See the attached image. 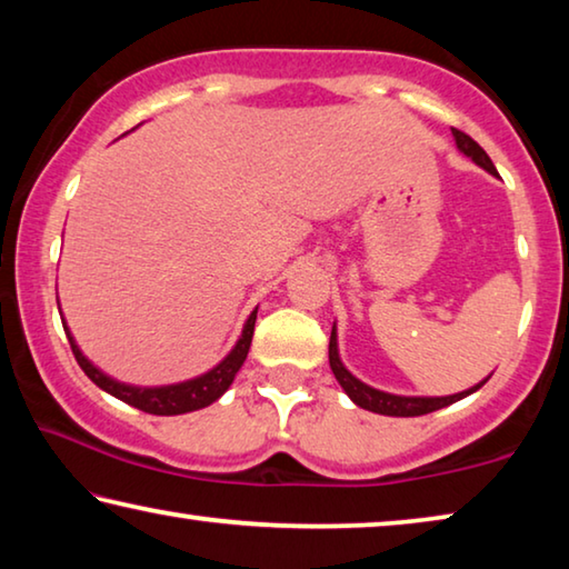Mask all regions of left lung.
<instances>
[{
    "instance_id": "left-lung-1",
    "label": "left lung",
    "mask_w": 569,
    "mask_h": 569,
    "mask_svg": "<svg viewBox=\"0 0 569 569\" xmlns=\"http://www.w3.org/2000/svg\"><path fill=\"white\" fill-rule=\"evenodd\" d=\"M451 134H455L457 148L465 152L467 158H471V160L477 162V166H481L487 172H492V176H497L495 162L489 160L487 152L479 148V142H475L467 132H461L457 128H451ZM329 363H331V371H333L336 381L341 383L343 391L349 393L356 407L383 413V417H421V413L437 411L441 407H449V403H455L459 399L469 397V393H475L477 389H481L487 383V379H485V381H479L477 387H471V389L461 391V393H451V397H397V393H387V391L371 389V387H366L363 381L356 379L353 373L341 363V359H339V343H336V326H333L331 341H329Z\"/></svg>"
}]
</instances>
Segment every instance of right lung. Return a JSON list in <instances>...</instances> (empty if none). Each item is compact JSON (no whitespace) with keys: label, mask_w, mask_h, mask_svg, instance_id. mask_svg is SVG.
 Wrapping results in <instances>:
<instances>
[{"label":"right lung","mask_w":569,"mask_h":569,"mask_svg":"<svg viewBox=\"0 0 569 569\" xmlns=\"http://www.w3.org/2000/svg\"><path fill=\"white\" fill-rule=\"evenodd\" d=\"M256 313L248 316V321L243 326V333H240V339L236 343V349L230 351L223 361H220L216 369H210L208 373L198 379H190V381H182V383H172V387H128V383H120L110 377H104V373L98 369V366H92L88 359H84L80 346L74 343L70 329L64 326V333L67 339H70L72 346V353L77 363H80V369L88 373V377L98 383L102 391L112 393L114 399H120L124 403H130V407L146 411V413H156V417H176V413H188V411H196V409H203L208 403H213L216 399H220L226 393V389L233 383L236 373L240 366H243L248 349H250V341H253V329H256Z\"/></svg>","instance_id":"add662e5"}]
</instances>
